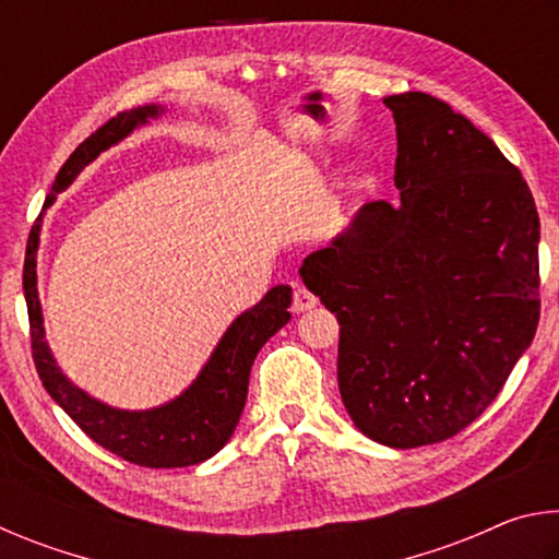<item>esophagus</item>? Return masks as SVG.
Wrapping results in <instances>:
<instances>
[{
    "instance_id": "1",
    "label": "esophagus",
    "mask_w": 559,
    "mask_h": 559,
    "mask_svg": "<svg viewBox=\"0 0 559 559\" xmlns=\"http://www.w3.org/2000/svg\"><path fill=\"white\" fill-rule=\"evenodd\" d=\"M318 306V298L310 293L308 288L302 286H296V290H293V313H306V310L316 308Z\"/></svg>"
}]
</instances>
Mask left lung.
Listing matches in <instances>:
<instances>
[{"instance_id":"left-lung-1","label":"left lung","mask_w":559,"mask_h":559,"mask_svg":"<svg viewBox=\"0 0 559 559\" xmlns=\"http://www.w3.org/2000/svg\"><path fill=\"white\" fill-rule=\"evenodd\" d=\"M384 106L400 204H365L298 273L340 323L349 419L416 449L476 421L533 343L540 219L520 169L449 103L409 91Z\"/></svg>"}]
</instances>
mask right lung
I'll return each instance as SVG.
<instances>
[{
    "instance_id": "add662e5",
    "label": "right lung",
    "mask_w": 559,
    "mask_h": 559,
    "mask_svg": "<svg viewBox=\"0 0 559 559\" xmlns=\"http://www.w3.org/2000/svg\"><path fill=\"white\" fill-rule=\"evenodd\" d=\"M159 112H163L159 106H140L118 112L88 140H83L75 153L66 159L61 173L56 175L44 210L53 204L56 194L63 192L91 159L128 138L138 126H145L150 118H157ZM39 231L41 214L34 222L29 241H26L24 298L26 310H29L34 365L51 400L103 449L130 463H138V466L182 468L212 459L231 439L236 424H239L246 392H249L251 365L259 349L290 320V286L271 288L261 302L236 318L219 345L214 347L200 377L177 400L145 412L116 409V406L103 404L79 390L59 370L49 345H46L41 302L39 290H36Z\"/></svg>"
}]
</instances>
